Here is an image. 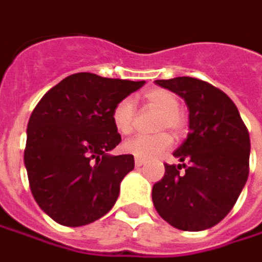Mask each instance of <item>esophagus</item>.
Listing matches in <instances>:
<instances>
[{
  "instance_id": "obj_1",
  "label": "esophagus",
  "mask_w": 262,
  "mask_h": 262,
  "mask_svg": "<svg viewBox=\"0 0 262 262\" xmlns=\"http://www.w3.org/2000/svg\"><path fill=\"white\" fill-rule=\"evenodd\" d=\"M144 164H145L144 160H141V159H135V166H136V167H141V166H144Z\"/></svg>"
}]
</instances>
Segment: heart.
Segmentation results:
<instances>
[{"instance_id": "b5f03b06", "label": "heart", "mask_w": 262, "mask_h": 262, "mask_svg": "<svg viewBox=\"0 0 262 262\" xmlns=\"http://www.w3.org/2000/svg\"><path fill=\"white\" fill-rule=\"evenodd\" d=\"M145 100L149 106L160 111L159 129H169L173 133H181L185 127L184 116L179 113V99L175 93L166 89H151L145 93ZM136 108L132 98L118 100L113 110V124L121 135H129L135 129ZM172 146V138L167 133L157 135H138L123 144V151L135 159L152 160L164 154Z\"/></svg>"}]
</instances>
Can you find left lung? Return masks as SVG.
Returning <instances> with one entry per match:
<instances>
[{"label":"left lung","mask_w":262,"mask_h":262,"mask_svg":"<svg viewBox=\"0 0 262 262\" xmlns=\"http://www.w3.org/2000/svg\"><path fill=\"white\" fill-rule=\"evenodd\" d=\"M156 84L185 100L190 133L173 152L181 164H164L152 203L175 228L208 230L227 216L248 181L249 133L234 102L206 81L177 77Z\"/></svg>","instance_id":"left-lung-1"}]
</instances>
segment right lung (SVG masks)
Segmentation results:
<instances>
[{"label":"right lung","instance_id":"add662e5","mask_svg":"<svg viewBox=\"0 0 262 262\" xmlns=\"http://www.w3.org/2000/svg\"><path fill=\"white\" fill-rule=\"evenodd\" d=\"M144 84L78 72L41 98L28 121L25 167L35 202L53 221L87 225L116 205L135 159L110 154L121 141L113 110Z\"/></svg>","mask_w":262,"mask_h":262}]
</instances>
